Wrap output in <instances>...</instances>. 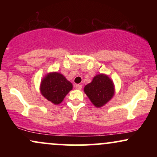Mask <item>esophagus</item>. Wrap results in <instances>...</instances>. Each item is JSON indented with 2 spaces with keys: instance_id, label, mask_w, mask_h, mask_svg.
<instances>
[{
  "instance_id": "obj_1",
  "label": "esophagus",
  "mask_w": 157,
  "mask_h": 157,
  "mask_svg": "<svg viewBox=\"0 0 157 157\" xmlns=\"http://www.w3.org/2000/svg\"><path fill=\"white\" fill-rule=\"evenodd\" d=\"M75 88H76L77 89H82V85H80V84H77L76 86H75Z\"/></svg>"
}]
</instances>
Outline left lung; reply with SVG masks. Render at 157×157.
<instances>
[{"label":"left lung","instance_id":"8db88e82","mask_svg":"<svg viewBox=\"0 0 157 157\" xmlns=\"http://www.w3.org/2000/svg\"><path fill=\"white\" fill-rule=\"evenodd\" d=\"M84 91L96 107H101L109 102L114 94L113 83L105 75H98L92 82L86 85Z\"/></svg>","mask_w":157,"mask_h":157}]
</instances>
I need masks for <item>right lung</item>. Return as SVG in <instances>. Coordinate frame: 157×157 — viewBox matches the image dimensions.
<instances>
[{"label": "right lung", "mask_w": 157, "mask_h": 157, "mask_svg": "<svg viewBox=\"0 0 157 157\" xmlns=\"http://www.w3.org/2000/svg\"><path fill=\"white\" fill-rule=\"evenodd\" d=\"M72 89V84L60 73H50L41 82L40 91L48 101L57 105Z\"/></svg>", "instance_id": "obj_1"}]
</instances>
